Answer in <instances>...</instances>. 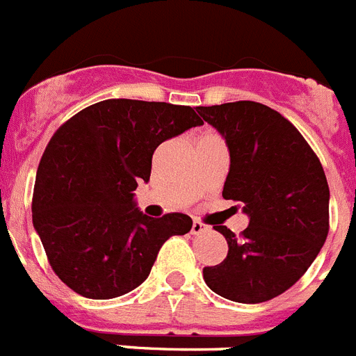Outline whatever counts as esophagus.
I'll return each instance as SVG.
<instances>
[{"instance_id": "esophagus-1", "label": "esophagus", "mask_w": 356, "mask_h": 356, "mask_svg": "<svg viewBox=\"0 0 356 356\" xmlns=\"http://www.w3.org/2000/svg\"><path fill=\"white\" fill-rule=\"evenodd\" d=\"M209 227L205 223H202V221L200 220H194L193 221V229H191V232L193 234H202V232H205V230H207Z\"/></svg>"}]
</instances>
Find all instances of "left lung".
Returning <instances> with one entry per match:
<instances>
[{"instance_id": "obj_1", "label": "left lung", "mask_w": 356, "mask_h": 356, "mask_svg": "<svg viewBox=\"0 0 356 356\" xmlns=\"http://www.w3.org/2000/svg\"><path fill=\"white\" fill-rule=\"evenodd\" d=\"M225 138L230 169L223 198L243 203L248 227L223 225L229 254L203 268L218 296L257 305L293 286L323 248L330 230V187L305 136L286 118L252 100L196 108Z\"/></svg>"}]
</instances>
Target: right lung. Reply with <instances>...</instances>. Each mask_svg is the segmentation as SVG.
<instances>
[{
  "mask_svg": "<svg viewBox=\"0 0 356 356\" xmlns=\"http://www.w3.org/2000/svg\"><path fill=\"white\" fill-rule=\"evenodd\" d=\"M202 124L191 106L109 99L57 129L38 167L32 221L66 286L88 299L124 296L167 239L189 232V216L149 218L133 191L149 181L158 145Z\"/></svg>",
  "mask_w": 356,
  "mask_h": 356,
  "instance_id": "add662e5",
  "label": "right lung"
}]
</instances>
